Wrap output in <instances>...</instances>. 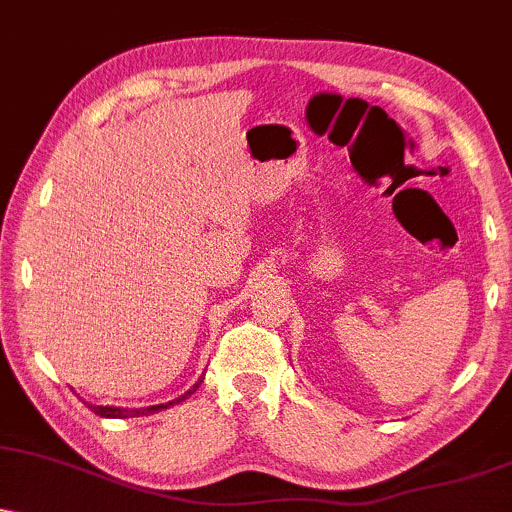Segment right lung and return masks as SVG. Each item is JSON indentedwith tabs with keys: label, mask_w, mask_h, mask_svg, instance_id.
I'll list each match as a JSON object with an SVG mask.
<instances>
[{
	"label": "right lung",
	"mask_w": 512,
	"mask_h": 512,
	"mask_svg": "<svg viewBox=\"0 0 512 512\" xmlns=\"http://www.w3.org/2000/svg\"><path fill=\"white\" fill-rule=\"evenodd\" d=\"M201 382H204V380H199L197 384H194L192 389L185 391V394H182L180 399H175V401H168V403H159V406H147V408H116V406H92V403H90V410H92V413L102 415V418H140V415H151V413H159L161 408H168V406H173V403H180V401H185L187 396H192L194 391L199 389V384H201Z\"/></svg>",
	"instance_id": "obj_1"
}]
</instances>
